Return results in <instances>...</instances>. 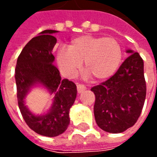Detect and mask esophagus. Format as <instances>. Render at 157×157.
Listing matches in <instances>:
<instances>
[{"label":"esophagus","instance_id":"obj_1","mask_svg":"<svg viewBox=\"0 0 157 157\" xmlns=\"http://www.w3.org/2000/svg\"><path fill=\"white\" fill-rule=\"evenodd\" d=\"M76 87H77V92H78L79 93H82V92H83L86 90L85 86L82 85V84H79V83L76 84Z\"/></svg>","mask_w":157,"mask_h":157}]
</instances>
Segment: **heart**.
Here are the masks:
<instances>
[{
  "label": "heart",
  "mask_w": 157,
  "mask_h": 157,
  "mask_svg": "<svg viewBox=\"0 0 157 157\" xmlns=\"http://www.w3.org/2000/svg\"><path fill=\"white\" fill-rule=\"evenodd\" d=\"M121 45L113 38L82 35L73 39L68 49L58 53V63L66 75H74L83 62L88 75L97 81L112 76L120 65Z\"/></svg>",
  "instance_id": "obj_1"
}]
</instances>
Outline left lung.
Wrapping results in <instances>:
<instances>
[{
  "instance_id": "obj_1",
  "label": "left lung",
  "mask_w": 157,
  "mask_h": 157,
  "mask_svg": "<svg viewBox=\"0 0 157 157\" xmlns=\"http://www.w3.org/2000/svg\"><path fill=\"white\" fill-rule=\"evenodd\" d=\"M123 62L115 74L91 91L95 94L97 124L109 133H121L138 120L145 103L146 84L144 62L137 52Z\"/></svg>"
}]
</instances>
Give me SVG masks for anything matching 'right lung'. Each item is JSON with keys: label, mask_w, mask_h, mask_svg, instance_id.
I'll use <instances>...</instances> for the list:
<instances>
[{"label": "right lung", "mask_w": 157, "mask_h": 157, "mask_svg": "<svg viewBox=\"0 0 157 157\" xmlns=\"http://www.w3.org/2000/svg\"><path fill=\"white\" fill-rule=\"evenodd\" d=\"M44 30L33 38L20 53L15 69L17 96L20 112L26 124L39 135L55 137L66 130L70 124L69 112L76 98V86L68 79H61L53 62L52 54L57 39ZM36 82L45 85L55 94L52 109L44 116L33 115L24 105L26 92Z\"/></svg>", "instance_id": "obj_1"}]
</instances>
